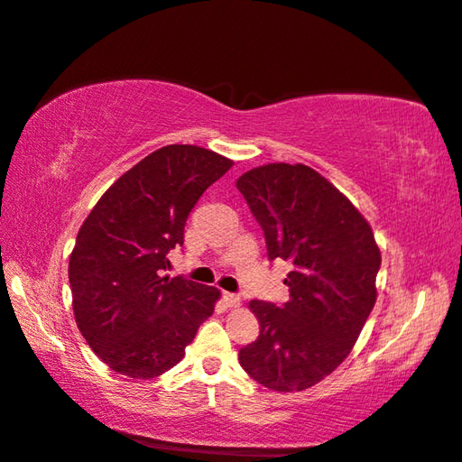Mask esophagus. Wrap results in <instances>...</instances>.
<instances>
[{
	"mask_svg": "<svg viewBox=\"0 0 462 462\" xmlns=\"http://www.w3.org/2000/svg\"><path fill=\"white\" fill-rule=\"evenodd\" d=\"M222 301H224L228 308H238V306H240V298L236 296V293H230V291H224V293H222Z\"/></svg>",
	"mask_w": 462,
	"mask_h": 462,
	"instance_id": "34e87169",
	"label": "esophagus"
}]
</instances>
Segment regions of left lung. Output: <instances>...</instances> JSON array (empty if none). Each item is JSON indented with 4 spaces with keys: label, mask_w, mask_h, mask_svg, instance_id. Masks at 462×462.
<instances>
[{
    "label": "left lung",
    "mask_w": 462,
    "mask_h": 462,
    "mask_svg": "<svg viewBox=\"0 0 462 462\" xmlns=\"http://www.w3.org/2000/svg\"><path fill=\"white\" fill-rule=\"evenodd\" d=\"M236 186L262 226L268 258L291 263L282 308L250 301L260 336L240 349V365L272 391H303L356 346L377 300L381 252L361 212L306 164L258 166Z\"/></svg>",
    "instance_id": "left-lung-1"
}]
</instances>
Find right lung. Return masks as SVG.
<instances>
[{"label":"right lung","instance_id":"add662e5","mask_svg":"<svg viewBox=\"0 0 462 462\" xmlns=\"http://www.w3.org/2000/svg\"><path fill=\"white\" fill-rule=\"evenodd\" d=\"M234 162L169 144L126 171L87 216L69 258L77 328L103 363L133 379L174 367L220 290L164 276L194 204Z\"/></svg>","mask_w":462,"mask_h":462}]
</instances>
